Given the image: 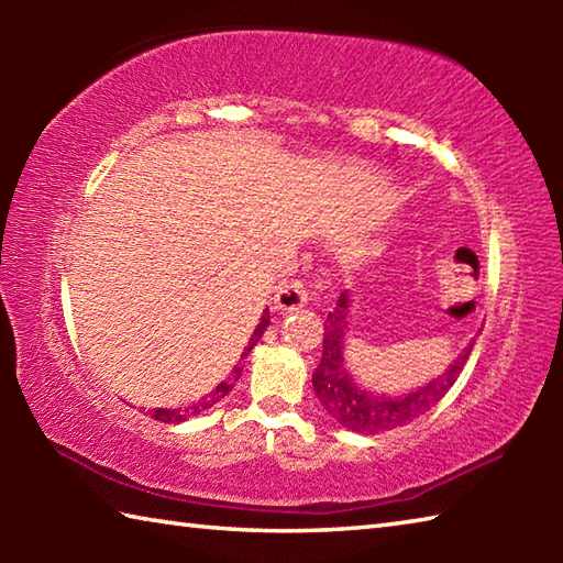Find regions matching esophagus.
Returning a JSON list of instances; mask_svg holds the SVG:
<instances>
[{"instance_id": "1", "label": "esophagus", "mask_w": 563, "mask_h": 563, "mask_svg": "<svg viewBox=\"0 0 563 563\" xmlns=\"http://www.w3.org/2000/svg\"><path fill=\"white\" fill-rule=\"evenodd\" d=\"M308 298H310V292H308V288H305V283L290 280V283H280L278 288H275L273 302H275V310L292 312V310L305 308Z\"/></svg>"}]
</instances>
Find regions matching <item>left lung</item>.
I'll return each instance as SVG.
<instances>
[{
    "mask_svg": "<svg viewBox=\"0 0 563 563\" xmlns=\"http://www.w3.org/2000/svg\"><path fill=\"white\" fill-rule=\"evenodd\" d=\"M350 308V295L342 292L335 308L328 312L325 338H322V357L316 373H312V389H316L322 409L338 424L360 434L397 430V427H405L419 415H424L427 409H432L450 393V387L456 383V377L464 369V362L472 355L474 340L446 365L442 375L432 377L422 387H415L409 393L399 395L375 393V389L360 385L347 367L345 342Z\"/></svg>",
    "mask_w": 563,
    "mask_h": 563,
    "instance_id": "8db88e82",
    "label": "left lung"
}]
</instances>
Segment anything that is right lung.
<instances>
[{"instance_id": "right-lung-1", "label": "right lung", "mask_w": 563, "mask_h": 563, "mask_svg": "<svg viewBox=\"0 0 563 563\" xmlns=\"http://www.w3.org/2000/svg\"><path fill=\"white\" fill-rule=\"evenodd\" d=\"M268 325H271V312H268V308H265L263 316H261V322H258V325H255L251 340H247V345L243 350L241 360H245L247 355H251V350L258 345V340L263 338V332H265V328H268ZM241 373H243V362H238V365L231 369V377L223 379V383H218L216 389H211V393L198 399V402L188 405V407H176V409L158 407V409H151V415H154V419H158V422H164V424H180V422H186V419H190V417H198L201 412H206V409H211L213 405L221 402V399L228 393H231V389L238 383V377H241Z\"/></svg>"}]
</instances>
